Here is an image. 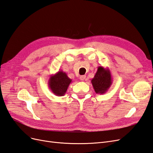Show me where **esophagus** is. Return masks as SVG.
I'll return each mask as SVG.
<instances>
[{
    "label": "esophagus",
    "instance_id": "1",
    "mask_svg": "<svg viewBox=\"0 0 153 153\" xmlns=\"http://www.w3.org/2000/svg\"><path fill=\"white\" fill-rule=\"evenodd\" d=\"M86 78V76L85 75H82L80 76V79L82 81H84L85 79Z\"/></svg>",
    "mask_w": 153,
    "mask_h": 153
}]
</instances>
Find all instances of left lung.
<instances>
[{"mask_svg":"<svg viewBox=\"0 0 153 153\" xmlns=\"http://www.w3.org/2000/svg\"><path fill=\"white\" fill-rule=\"evenodd\" d=\"M96 94H103L107 92L112 84V78L108 68L98 66L94 78L91 80Z\"/></svg>","mask_w":153,"mask_h":153,"instance_id":"1","label":"left lung"}]
</instances>
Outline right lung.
<instances>
[{"mask_svg":"<svg viewBox=\"0 0 153 153\" xmlns=\"http://www.w3.org/2000/svg\"><path fill=\"white\" fill-rule=\"evenodd\" d=\"M71 82L72 80L68 76L65 72L59 71L50 76L48 84L53 94L57 96H62L65 95Z\"/></svg>","mask_w":153,"mask_h":153,"instance_id":"right-lung-1","label":"right lung"}]
</instances>
